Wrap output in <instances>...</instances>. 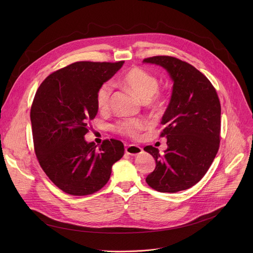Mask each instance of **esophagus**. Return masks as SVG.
<instances>
[{
	"instance_id": "esophagus-1",
	"label": "esophagus",
	"mask_w": 253,
	"mask_h": 253,
	"mask_svg": "<svg viewBox=\"0 0 253 253\" xmlns=\"http://www.w3.org/2000/svg\"><path fill=\"white\" fill-rule=\"evenodd\" d=\"M143 152V149L137 145L130 144L126 147V153L130 156H137Z\"/></svg>"
}]
</instances>
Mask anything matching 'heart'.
<instances>
[{"mask_svg":"<svg viewBox=\"0 0 253 253\" xmlns=\"http://www.w3.org/2000/svg\"><path fill=\"white\" fill-rule=\"evenodd\" d=\"M123 84L132 90L141 100L146 101L151 107L158 108L161 105V99L158 94L159 81L151 73L139 67H133L126 73L122 80ZM113 93L111 82L103 83L96 91V103L100 111L108 110ZM147 126L144 119L126 118L119 121L115 129L126 136L135 138Z\"/></svg>","mask_w":253,"mask_h":253,"instance_id":"1","label":"heart"}]
</instances>
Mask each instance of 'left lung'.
Segmentation results:
<instances>
[{"label":"left lung","mask_w":253,"mask_h":253,"mask_svg":"<svg viewBox=\"0 0 253 253\" xmlns=\"http://www.w3.org/2000/svg\"><path fill=\"white\" fill-rule=\"evenodd\" d=\"M144 63L166 69L173 82L169 106L161 124L168 149L164 154L151 145L156 169L147 184L162 193H176L197 184L209 170L220 142L221 106L209 79L191 64L172 56H153Z\"/></svg>","instance_id":"1"}]
</instances>
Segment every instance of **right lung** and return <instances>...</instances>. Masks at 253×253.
Segmentation results:
<instances>
[{"label": "right lung", "mask_w": 253, "mask_h": 253, "mask_svg": "<svg viewBox=\"0 0 253 253\" xmlns=\"http://www.w3.org/2000/svg\"><path fill=\"white\" fill-rule=\"evenodd\" d=\"M124 63L75 62L50 74L37 90L30 113L35 153L47 177L67 194L100 190L124 156L119 140L107 139L97 147L84 139L87 124L98 112V87Z\"/></svg>", "instance_id": "add662e5"}]
</instances>
